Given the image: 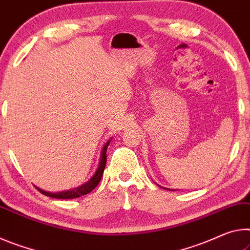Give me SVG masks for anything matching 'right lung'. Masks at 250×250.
<instances>
[{"mask_svg":"<svg viewBox=\"0 0 250 250\" xmlns=\"http://www.w3.org/2000/svg\"><path fill=\"white\" fill-rule=\"evenodd\" d=\"M109 142L110 141H108L104 145L103 150H102V157H101L100 165H98V168L96 169L95 174L93 175V177L89 179L88 182L83 184V185H81L80 187L73 188V189L66 190V191H60V193H48V191H45V190L40 189V188L36 187V188H38V190L40 191V193H42L43 195L48 196V197L59 198V199H73V198L80 197V196H83V195H86L88 193H91L94 188H95L98 185V183L101 182L102 176H103L105 166H106V150H107Z\"/></svg>","mask_w":250,"mask_h":250,"instance_id":"right-lung-1","label":"right lung"}]
</instances>
